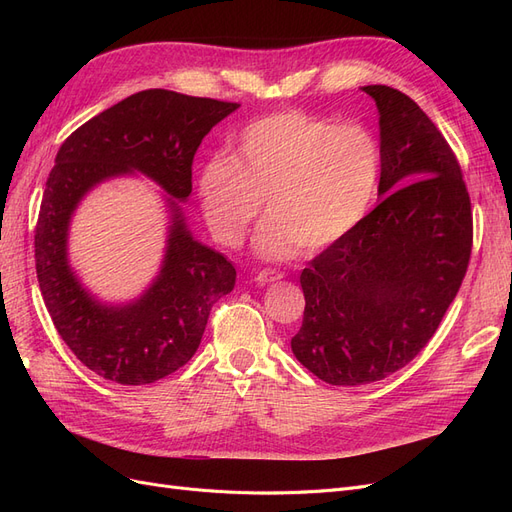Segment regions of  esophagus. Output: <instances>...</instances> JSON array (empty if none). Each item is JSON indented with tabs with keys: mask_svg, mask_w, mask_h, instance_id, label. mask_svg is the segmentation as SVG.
<instances>
[{
	"mask_svg": "<svg viewBox=\"0 0 512 512\" xmlns=\"http://www.w3.org/2000/svg\"><path fill=\"white\" fill-rule=\"evenodd\" d=\"M280 280H284V273L275 271V269H262L256 275V282H260V284H271V282H280Z\"/></svg>",
	"mask_w": 512,
	"mask_h": 512,
	"instance_id": "esophagus-1",
	"label": "esophagus"
}]
</instances>
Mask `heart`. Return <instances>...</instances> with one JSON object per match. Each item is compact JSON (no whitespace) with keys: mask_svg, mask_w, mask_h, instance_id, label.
Instances as JSON below:
<instances>
[{"mask_svg":"<svg viewBox=\"0 0 512 512\" xmlns=\"http://www.w3.org/2000/svg\"><path fill=\"white\" fill-rule=\"evenodd\" d=\"M382 173L376 136L361 123L303 111L260 117L239 136V156H218L200 173L211 232L239 245L262 207L273 218L258 247L267 256L322 252L344 241L374 205Z\"/></svg>","mask_w":512,"mask_h":512,"instance_id":"heart-1","label":"heart"}]
</instances>
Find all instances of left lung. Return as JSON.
<instances>
[{"label":"left lung","mask_w":512,"mask_h":512,"mask_svg":"<svg viewBox=\"0 0 512 512\" xmlns=\"http://www.w3.org/2000/svg\"><path fill=\"white\" fill-rule=\"evenodd\" d=\"M380 111V203L301 273L292 352L320 380L359 386L408 365L438 331L472 254L455 151L412 98L367 85Z\"/></svg>","instance_id":"obj_1"}]
</instances>
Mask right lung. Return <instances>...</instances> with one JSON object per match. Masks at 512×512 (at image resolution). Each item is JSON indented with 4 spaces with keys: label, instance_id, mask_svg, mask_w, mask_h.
Returning <instances> with one entry per match:
<instances>
[{
    "label": "right lung",
    "instance_id": "add662e5",
    "mask_svg": "<svg viewBox=\"0 0 512 512\" xmlns=\"http://www.w3.org/2000/svg\"><path fill=\"white\" fill-rule=\"evenodd\" d=\"M237 102L145 89L76 128L59 147L36 222V273L57 333L85 367L117 384H149L188 363L211 307L235 288L237 271L185 230L175 207L162 273L126 307L96 303L66 260L70 215L98 181L141 170L179 200L192 194L194 156Z\"/></svg>",
    "mask_w": 512,
    "mask_h": 512
}]
</instances>
